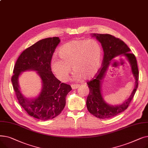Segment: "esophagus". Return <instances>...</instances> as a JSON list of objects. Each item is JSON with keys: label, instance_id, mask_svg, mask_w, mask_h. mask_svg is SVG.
Segmentation results:
<instances>
[{"label": "esophagus", "instance_id": "34e87169", "mask_svg": "<svg viewBox=\"0 0 148 148\" xmlns=\"http://www.w3.org/2000/svg\"><path fill=\"white\" fill-rule=\"evenodd\" d=\"M79 85L77 84H71V88L73 89H77L79 88Z\"/></svg>", "mask_w": 148, "mask_h": 148}]
</instances>
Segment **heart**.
Returning a JSON list of instances; mask_svg holds the SVG:
<instances>
[{
  "mask_svg": "<svg viewBox=\"0 0 148 148\" xmlns=\"http://www.w3.org/2000/svg\"><path fill=\"white\" fill-rule=\"evenodd\" d=\"M60 58L53 57L51 61L52 71L62 82L68 80L72 67L75 72L74 79L94 77L100 67L102 50L99 44L94 40H74L59 49Z\"/></svg>",
  "mask_w": 148,
  "mask_h": 148,
  "instance_id": "heart-1",
  "label": "heart"
}]
</instances>
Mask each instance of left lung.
I'll list each match as a JSON object with an SVG mask.
<instances>
[{
	"label": "left lung",
	"instance_id": "left-lung-1",
	"mask_svg": "<svg viewBox=\"0 0 148 148\" xmlns=\"http://www.w3.org/2000/svg\"><path fill=\"white\" fill-rule=\"evenodd\" d=\"M97 40L100 42L104 51V58L102 66L98 70V73L87 84L89 93L86 99V106L88 111L95 117L105 119L113 117L125 110L133 98L138 88V69L137 60L134 54L130 53V49L127 45L119 38L110 34H92ZM123 54L130 62L132 72L136 79L135 87L130 97L119 106H111L104 101L101 94V80L112 59Z\"/></svg>",
	"mask_w": 148,
	"mask_h": 148
}]
</instances>
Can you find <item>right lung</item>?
<instances>
[{"instance_id":"obj_1","label":"right lung","mask_w":148,"mask_h":148,"mask_svg":"<svg viewBox=\"0 0 148 148\" xmlns=\"http://www.w3.org/2000/svg\"><path fill=\"white\" fill-rule=\"evenodd\" d=\"M60 42L58 37L36 42L21 53L13 70L11 82L19 104L29 115L41 121L58 116L65 106L67 94L72 89L69 84L61 83L51 71V58ZM28 70L37 71L42 80V92L36 99L25 97L19 88V75Z\"/></svg>"}]
</instances>
